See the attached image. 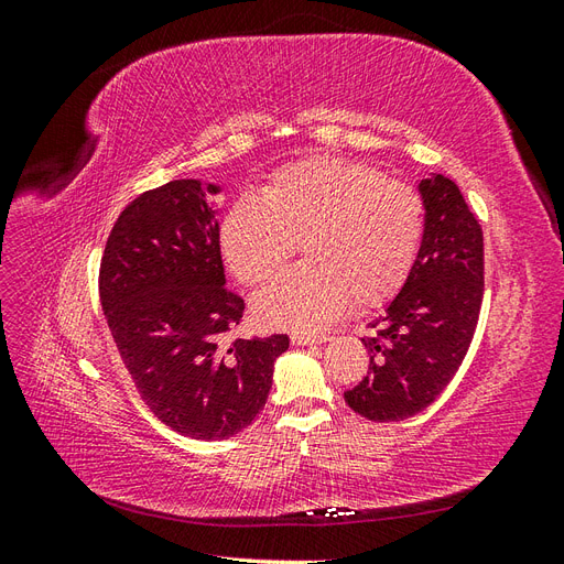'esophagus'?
Wrapping results in <instances>:
<instances>
[{
  "mask_svg": "<svg viewBox=\"0 0 564 564\" xmlns=\"http://www.w3.org/2000/svg\"><path fill=\"white\" fill-rule=\"evenodd\" d=\"M329 336L324 334H305V332H294L292 334V344L294 346H315V344H324Z\"/></svg>",
  "mask_w": 564,
  "mask_h": 564,
  "instance_id": "obj_1",
  "label": "esophagus"
}]
</instances>
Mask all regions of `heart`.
<instances>
[{
    "label": "heart",
    "instance_id": "1",
    "mask_svg": "<svg viewBox=\"0 0 564 564\" xmlns=\"http://www.w3.org/2000/svg\"><path fill=\"white\" fill-rule=\"evenodd\" d=\"M423 202L412 185L340 158H311L278 169L261 195H242L220 220L218 242L235 278L270 280L303 242L305 265L263 286L253 311L275 327L313 329L348 299L381 305L414 268Z\"/></svg>",
    "mask_w": 564,
    "mask_h": 564
}]
</instances>
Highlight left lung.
<instances>
[{
  "label": "left lung",
  "mask_w": 564,
  "mask_h": 564,
  "mask_svg": "<svg viewBox=\"0 0 564 564\" xmlns=\"http://www.w3.org/2000/svg\"><path fill=\"white\" fill-rule=\"evenodd\" d=\"M423 240L400 294L362 338L367 377L344 398L369 421L423 412L454 379L468 352L485 292L482 228L458 185L442 174L419 181Z\"/></svg>",
  "instance_id": "8db88e82"
}]
</instances>
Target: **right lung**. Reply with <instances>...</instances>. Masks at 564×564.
Wrapping results in <instances>:
<instances>
[{
    "label": "right lung",
    "instance_id": "obj_1",
    "mask_svg": "<svg viewBox=\"0 0 564 564\" xmlns=\"http://www.w3.org/2000/svg\"><path fill=\"white\" fill-rule=\"evenodd\" d=\"M220 185L172 181L119 214L100 261V305L135 390L169 429L228 440L261 412L286 334L235 338L245 301L226 289Z\"/></svg>",
    "mask_w": 564,
    "mask_h": 564
}]
</instances>
